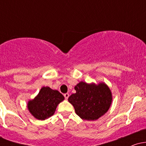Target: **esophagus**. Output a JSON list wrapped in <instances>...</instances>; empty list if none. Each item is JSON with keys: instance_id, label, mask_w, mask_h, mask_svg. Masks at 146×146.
<instances>
[{"instance_id": "34e87169", "label": "esophagus", "mask_w": 146, "mask_h": 146, "mask_svg": "<svg viewBox=\"0 0 146 146\" xmlns=\"http://www.w3.org/2000/svg\"><path fill=\"white\" fill-rule=\"evenodd\" d=\"M64 98L66 100H68V97H69V94H68V93H65V94L64 95Z\"/></svg>"}]
</instances>
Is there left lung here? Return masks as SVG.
<instances>
[{"instance_id": "obj_1", "label": "left lung", "mask_w": 146, "mask_h": 146, "mask_svg": "<svg viewBox=\"0 0 146 146\" xmlns=\"http://www.w3.org/2000/svg\"><path fill=\"white\" fill-rule=\"evenodd\" d=\"M76 93L68 99L75 113L81 119L94 121L108 111L113 101L110 88L104 82L86 83L80 82L75 86Z\"/></svg>"}]
</instances>
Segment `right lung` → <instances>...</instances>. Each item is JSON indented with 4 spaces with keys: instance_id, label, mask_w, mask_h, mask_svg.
Segmentation results:
<instances>
[{
    "instance_id": "right-lung-1",
    "label": "right lung",
    "mask_w": 146,
    "mask_h": 146,
    "mask_svg": "<svg viewBox=\"0 0 146 146\" xmlns=\"http://www.w3.org/2000/svg\"><path fill=\"white\" fill-rule=\"evenodd\" d=\"M64 100L58 90L42 87L38 94L27 103L29 113L38 120H45L55 113L57 106Z\"/></svg>"
}]
</instances>
